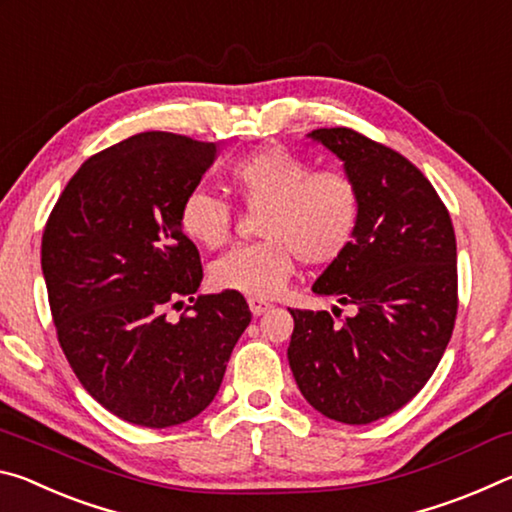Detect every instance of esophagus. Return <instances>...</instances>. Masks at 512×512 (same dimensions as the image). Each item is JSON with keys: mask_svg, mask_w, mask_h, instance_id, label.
Listing matches in <instances>:
<instances>
[{"mask_svg": "<svg viewBox=\"0 0 512 512\" xmlns=\"http://www.w3.org/2000/svg\"><path fill=\"white\" fill-rule=\"evenodd\" d=\"M248 307H250V311H253L255 316H262V314H266L268 309H271L273 305L268 300H264V298H255V296H250L248 298Z\"/></svg>", "mask_w": 512, "mask_h": 512, "instance_id": "obj_1", "label": "esophagus"}]
</instances>
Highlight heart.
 <instances>
[{"mask_svg": "<svg viewBox=\"0 0 512 512\" xmlns=\"http://www.w3.org/2000/svg\"><path fill=\"white\" fill-rule=\"evenodd\" d=\"M228 185L248 212L257 214L255 244L239 246L210 266L214 289L271 298L287 287L296 262L329 266L359 235L363 196L350 171L311 169L309 160L282 146H262L228 167ZM178 225L194 244L221 248L235 228L228 201L192 189L180 203Z\"/></svg>", "mask_w": 512, "mask_h": 512, "instance_id": "1", "label": "heart"}]
</instances>
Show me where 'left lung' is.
Wrapping results in <instances>:
<instances>
[{
  "mask_svg": "<svg viewBox=\"0 0 512 512\" xmlns=\"http://www.w3.org/2000/svg\"><path fill=\"white\" fill-rule=\"evenodd\" d=\"M311 137L339 155L363 196L357 239L314 293L359 311L336 320L329 311L289 309V366L316 411L368 424L422 391L452 339L454 225L424 173L391 146L352 128H318Z\"/></svg>",
  "mask_w": 512,
  "mask_h": 512,
  "instance_id": "8db88e82",
  "label": "left lung"
}]
</instances>
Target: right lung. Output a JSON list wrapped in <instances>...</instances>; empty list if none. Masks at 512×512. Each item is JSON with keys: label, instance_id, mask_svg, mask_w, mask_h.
<instances>
[{"label": "right lung", "instance_id": "1", "mask_svg": "<svg viewBox=\"0 0 512 512\" xmlns=\"http://www.w3.org/2000/svg\"><path fill=\"white\" fill-rule=\"evenodd\" d=\"M214 142L162 131L94 153L42 232V273L60 348L85 391L149 429L192 420L219 391L250 323L237 291L194 296L203 266L178 225ZM190 305L178 321L168 309Z\"/></svg>", "mask_w": 512, "mask_h": 512}]
</instances>
